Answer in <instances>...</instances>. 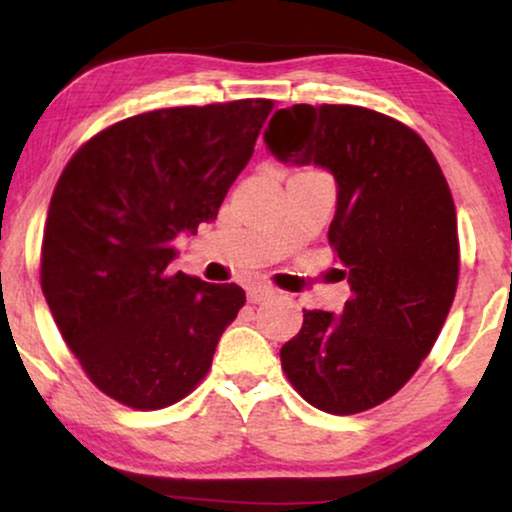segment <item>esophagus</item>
I'll use <instances>...</instances> for the list:
<instances>
[{
    "instance_id": "34e87169",
    "label": "esophagus",
    "mask_w": 512,
    "mask_h": 512,
    "mask_svg": "<svg viewBox=\"0 0 512 512\" xmlns=\"http://www.w3.org/2000/svg\"><path fill=\"white\" fill-rule=\"evenodd\" d=\"M272 296H275V291H272L270 286H249L247 289L249 303H263V300H268Z\"/></svg>"
}]
</instances>
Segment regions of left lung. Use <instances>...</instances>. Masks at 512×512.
Masks as SVG:
<instances>
[{"label": "left lung", "instance_id": "left-lung-1", "mask_svg": "<svg viewBox=\"0 0 512 512\" xmlns=\"http://www.w3.org/2000/svg\"><path fill=\"white\" fill-rule=\"evenodd\" d=\"M263 137L282 163L333 174L328 240L352 289L340 314L305 310L279 352L284 373L331 415L375 408L415 375L452 307L459 240L450 186L415 130L352 104L279 109Z\"/></svg>", "mask_w": 512, "mask_h": 512}]
</instances>
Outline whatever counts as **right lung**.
I'll return each instance as SVG.
<instances>
[{
    "label": "right lung",
    "instance_id": "right-lung-1",
    "mask_svg": "<svg viewBox=\"0 0 512 512\" xmlns=\"http://www.w3.org/2000/svg\"><path fill=\"white\" fill-rule=\"evenodd\" d=\"M270 111V100H237L125 118L62 172L41 291L86 375L118 403L181 401L244 305L237 284L172 272V244L216 219Z\"/></svg>",
    "mask_w": 512,
    "mask_h": 512
}]
</instances>
